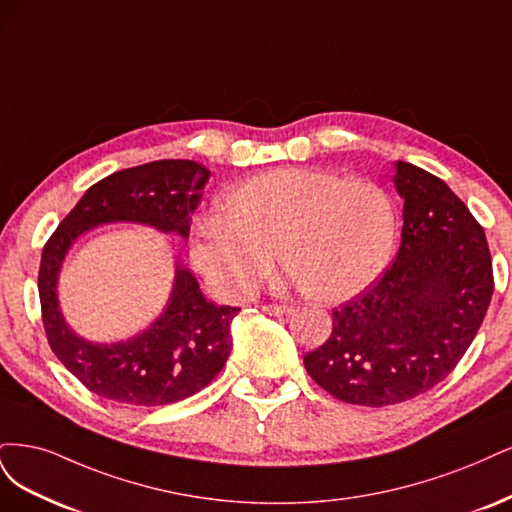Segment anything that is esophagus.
I'll list each match as a JSON object with an SVG mask.
<instances>
[{
	"mask_svg": "<svg viewBox=\"0 0 512 512\" xmlns=\"http://www.w3.org/2000/svg\"><path fill=\"white\" fill-rule=\"evenodd\" d=\"M263 310H266L268 315H276V317L293 315V306H285V304H270V306H263Z\"/></svg>",
	"mask_w": 512,
	"mask_h": 512,
	"instance_id": "obj_1",
	"label": "esophagus"
}]
</instances>
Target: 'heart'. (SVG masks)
Returning a JSON list of instances; mask_svg holds the SVG:
<instances>
[{
    "label": "heart",
    "instance_id": "1",
    "mask_svg": "<svg viewBox=\"0 0 512 512\" xmlns=\"http://www.w3.org/2000/svg\"><path fill=\"white\" fill-rule=\"evenodd\" d=\"M398 240L393 197L364 178L278 168L223 193L219 217L195 225L189 257L227 300L266 283L276 253L304 293L342 302L383 274Z\"/></svg>",
    "mask_w": 512,
    "mask_h": 512
}]
</instances>
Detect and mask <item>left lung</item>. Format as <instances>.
<instances>
[{
    "instance_id": "1",
    "label": "left lung",
    "mask_w": 512,
    "mask_h": 512,
    "mask_svg": "<svg viewBox=\"0 0 512 512\" xmlns=\"http://www.w3.org/2000/svg\"><path fill=\"white\" fill-rule=\"evenodd\" d=\"M402 244L385 274L334 308L332 334L304 355L312 381L340 402L391 406L447 378L493 293L487 238L444 180L395 163Z\"/></svg>"
}]
</instances>
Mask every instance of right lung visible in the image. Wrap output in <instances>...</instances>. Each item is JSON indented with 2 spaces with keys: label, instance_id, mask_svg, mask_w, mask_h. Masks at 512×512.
Masks as SVG:
<instances>
[{
  "label": "right lung",
  "instance_id": "1",
  "mask_svg": "<svg viewBox=\"0 0 512 512\" xmlns=\"http://www.w3.org/2000/svg\"><path fill=\"white\" fill-rule=\"evenodd\" d=\"M210 170L189 159H161L114 172L87 189L42 251L38 291L44 332L53 353L89 391L131 406H166L202 391L232 351L229 323L240 308L208 302L195 276L176 263L166 310L138 336L93 344L65 325L57 276L72 242L91 227L114 221L153 225L189 236Z\"/></svg>",
  "mask_w": 512,
  "mask_h": 512
}]
</instances>
